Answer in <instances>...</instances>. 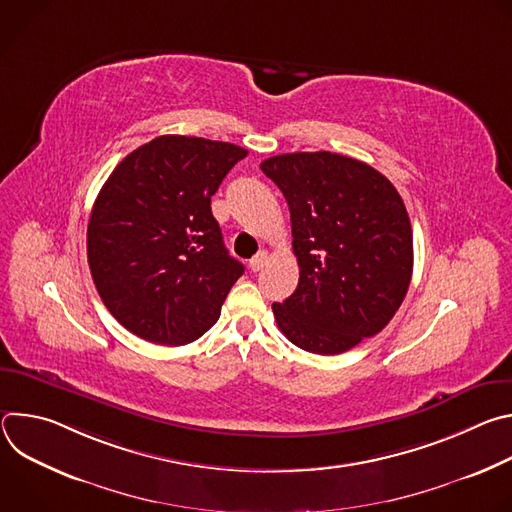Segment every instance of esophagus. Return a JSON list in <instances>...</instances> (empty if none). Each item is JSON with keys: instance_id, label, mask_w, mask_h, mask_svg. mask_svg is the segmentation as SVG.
Listing matches in <instances>:
<instances>
[{"instance_id": "esophagus-1", "label": "esophagus", "mask_w": 512, "mask_h": 512, "mask_svg": "<svg viewBox=\"0 0 512 512\" xmlns=\"http://www.w3.org/2000/svg\"><path fill=\"white\" fill-rule=\"evenodd\" d=\"M267 259H269V253L263 249V251H259L253 259H251V263H249V267H251V271H259V269H263V265L267 263Z\"/></svg>"}]
</instances>
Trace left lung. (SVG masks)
<instances>
[{
	"mask_svg": "<svg viewBox=\"0 0 512 512\" xmlns=\"http://www.w3.org/2000/svg\"><path fill=\"white\" fill-rule=\"evenodd\" d=\"M261 170L283 192L300 281L273 304L279 330L302 350L340 354L379 334L413 273L403 198L375 168L332 152L281 154Z\"/></svg>",
	"mask_w": 512,
	"mask_h": 512,
	"instance_id": "8db88e82",
	"label": "left lung"
}]
</instances>
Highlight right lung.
Returning a JSON list of instances; mask_svg holds the SVG:
<instances>
[{
  "label": "right lung",
  "mask_w": 512,
  "mask_h": 512,
  "mask_svg": "<svg viewBox=\"0 0 512 512\" xmlns=\"http://www.w3.org/2000/svg\"><path fill=\"white\" fill-rule=\"evenodd\" d=\"M235 143L160 135L125 156L103 184L87 229L95 287L113 318L164 346L200 338L245 267L210 210Z\"/></svg>",
  "instance_id": "right-lung-1"
}]
</instances>
